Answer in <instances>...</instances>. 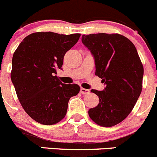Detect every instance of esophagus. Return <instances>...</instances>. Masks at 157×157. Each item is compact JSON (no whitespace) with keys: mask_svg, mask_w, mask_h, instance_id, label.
Here are the masks:
<instances>
[{"mask_svg":"<svg viewBox=\"0 0 157 157\" xmlns=\"http://www.w3.org/2000/svg\"><path fill=\"white\" fill-rule=\"evenodd\" d=\"M80 92H81V94H89L90 91L88 89H86V88H81Z\"/></svg>","mask_w":157,"mask_h":157,"instance_id":"1","label":"esophagus"}]
</instances>
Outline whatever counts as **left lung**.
<instances>
[{
    "label": "left lung",
    "mask_w": 157,
    "mask_h": 157,
    "mask_svg": "<svg viewBox=\"0 0 157 157\" xmlns=\"http://www.w3.org/2000/svg\"><path fill=\"white\" fill-rule=\"evenodd\" d=\"M82 42L95 62V75L106 87L91 89L99 103L88 111L90 118L102 127H112L124 120L142 91L144 67L136 47L118 33L82 35Z\"/></svg>",
    "instance_id": "obj_1"
}]
</instances>
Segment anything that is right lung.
Masks as SVG:
<instances>
[{
  "mask_svg": "<svg viewBox=\"0 0 157 157\" xmlns=\"http://www.w3.org/2000/svg\"><path fill=\"white\" fill-rule=\"evenodd\" d=\"M80 36L33 33L13 53L10 77L17 95L26 114L41 124H55L64 118L69 99L80 91L78 85L63 84L56 75Z\"/></svg>",
  "mask_w": 157,
  "mask_h": 157,
  "instance_id": "add662e5",
  "label": "right lung"
}]
</instances>
